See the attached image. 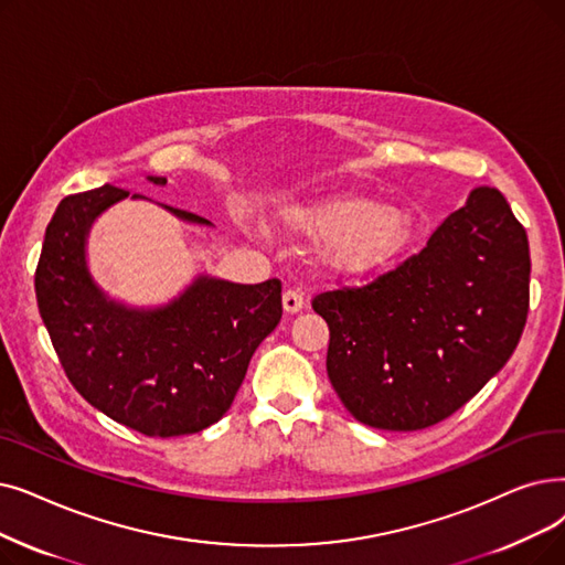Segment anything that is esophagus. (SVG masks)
I'll use <instances>...</instances> for the list:
<instances>
[{
    "instance_id": "obj_1",
    "label": "esophagus",
    "mask_w": 565,
    "mask_h": 565,
    "mask_svg": "<svg viewBox=\"0 0 565 565\" xmlns=\"http://www.w3.org/2000/svg\"><path fill=\"white\" fill-rule=\"evenodd\" d=\"M302 307H305V298H302L300 290H296V288L284 290V309L288 313H298Z\"/></svg>"
}]
</instances>
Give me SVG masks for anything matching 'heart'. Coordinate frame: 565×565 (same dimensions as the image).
Instances as JSON below:
<instances>
[{
	"label": "heart",
	"mask_w": 565,
	"mask_h": 565,
	"mask_svg": "<svg viewBox=\"0 0 565 565\" xmlns=\"http://www.w3.org/2000/svg\"><path fill=\"white\" fill-rule=\"evenodd\" d=\"M286 224L313 237L326 239V256L341 269H370L399 249L404 242V218L390 207L372 201H343L311 207H292Z\"/></svg>",
	"instance_id": "heart-1"
}]
</instances>
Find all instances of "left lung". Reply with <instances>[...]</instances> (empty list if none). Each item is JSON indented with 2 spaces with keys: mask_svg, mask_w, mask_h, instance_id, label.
<instances>
[{
  "mask_svg": "<svg viewBox=\"0 0 565 565\" xmlns=\"http://www.w3.org/2000/svg\"><path fill=\"white\" fill-rule=\"evenodd\" d=\"M529 277L524 226L499 189L480 186L418 254L362 286L318 292L343 406L387 431L446 420L518 349Z\"/></svg>",
  "mask_w": 565,
  "mask_h": 565,
  "instance_id": "obj_1",
  "label": "left lung"
}]
</instances>
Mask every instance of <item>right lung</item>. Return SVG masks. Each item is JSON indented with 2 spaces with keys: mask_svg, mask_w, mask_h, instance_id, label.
Instances as JSON below:
<instances>
[{
  "mask_svg": "<svg viewBox=\"0 0 565 565\" xmlns=\"http://www.w3.org/2000/svg\"><path fill=\"white\" fill-rule=\"evenodd\" d=\"M127 195L104 184L57 205L34 275L39 313L66 379L94 408L145 436L203 431L224 418L258 343L281 321V281L203 277L157 311L108 302L87 275L85 235L96 214Z\"/></svg>",
  "mask_w": 565,
  "mask_h": 565,
  "instance_id": "1",
  "label": "right lung"
}]
</instances>
